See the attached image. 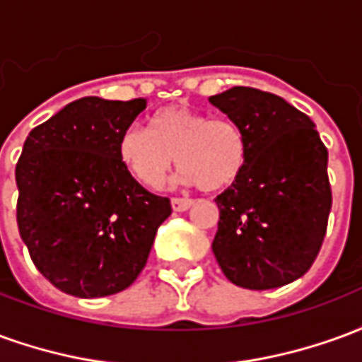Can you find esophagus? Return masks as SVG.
Instances as JSON below:
<instances>
[{
    "mask_svg": "<svg viewBox=\"0 0 362 362\" xmlns=\"http://www.w3.org/2000/svg\"><path fill=\"white\" fill-rule=\"evenodd\" d=\"M192 205H194V199H188V197H173L174 211H186Z\"/></svg>",
    "mask_w": 362,
    "mask_h": 362,
    "instance_id": "obj_1",
    "label": "esophagus"
}]
</instances>
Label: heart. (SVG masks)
I'll list each match as a JSON object with an SVG mask.
<instances>
[{
    "label": "heart",
    "mask_w": 362,
    "mask_h": 362,
    "mask_svg": "<svg viewBox=\"0 0 362 362\" xmlns=\"http://www.w3.org/2000/svg\"><path fill=\"white\" fill-rule=\"evenodd\" d=\"M248 153V137L238 122L186 106H166L151 116L149 132L132 126L118 139L122 166L153 189L165 184L174 160L182 182L205 192L227 189L243 176Z\"/></svg>",
    "instance_id": "1"
}]
</instances>
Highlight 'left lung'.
<instances>
[{"label":"left lung","instance_id":"1","mask_svg":"<svg viewBox=\"0 0 362 362\" xmlns=\"http://www.w3.org/2000/svg\"><path fill=\"white\" fill-rule=\"evenodd\" d=\"M209 103L243 126L250 145L243 176L215 197L213 254L238 287H283L310 269L326 236V145L306 114L272 93L233 87Z\"/></svg>","mask_w":362,"mask_h":362}]
</instances>
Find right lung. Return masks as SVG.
Returning a JSON list of instances; mask_svg holds the SVG:
<instances>
[{"mask_svg": "<svg viewBox=\"0 0 362 362\" xmlns=\"http://www.w3.org/2000/svg\"><path fill=\"white\" fill-rule=\"evenodd\" d=\"M147 100L85 96L36 126L15 180L17 225L38 272L79 298L127 288L147 264L170 199L122 166L118 139Z\"/></svg>", "mask_w": 362, "mask_h": 362, "instance_id": "obj_1", "label": "right lung"}]
</instances>
